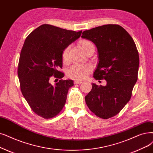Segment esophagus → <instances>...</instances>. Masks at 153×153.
I'll return each mask as SVG.
<instances>
[{"mask_svg": "<svg viewBox=\"0 0 153 153\" xmlns=\"http://www.w3.org/2000/svg\"><path fill=\"white\" fill-rule=\"evenodd\" d=\"M81 83H82V81H79V80H75L74 81V84H80Z\"/></svg>", "mask_w": 153, "mask_h": 153, "instance_id": "34e87169", "label": "esophagus"}]
</instances>
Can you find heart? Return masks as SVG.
I'll return each mask as SVG.
<instances>
[{"mask_svg":"<svg viewBox=\"0 0 153 153\" xmlns=\"http://www.w3.org/2000/svg\"><path fill=\"white\" fill-rule=\"evenodd\" d=\"M80 45L85 52L90 49L94 48L92 42L88 39L81 40L80 41ZM69 48L67 47L62 53V61L65 63L68 62L69 61ZM91 71V67L90 65L76 64L69 68L67 73L68 77L71 79H75V80H82L89 74Z\"/></svg>","mask_w":153,"mask_h":153,"instance_id":"heart-1","label":"heart"}]
</instances>
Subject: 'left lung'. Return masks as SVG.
Listing matches in <instances>:
<instances>
[{
  "label": "left lung",
  "mask_w": 153,
  "mask_h": 153,
  "mask_svg": "<svg viewBox=\"0 0 153 153\" xmlns=\"http://www.w3.org/2000/svg\"><path fill=\"white\" fill-rule=\"evenodd\" d=\"M81 37L97 48L99 61L93 76L107 82L105 86L92 84L85 97L86 104L96 116L109 119L117 114L131 97L139 64L136 45L129 33L117 24L85 30Z\"/></svg>",
  "instance_id": "obj_1"
}]
</instances>
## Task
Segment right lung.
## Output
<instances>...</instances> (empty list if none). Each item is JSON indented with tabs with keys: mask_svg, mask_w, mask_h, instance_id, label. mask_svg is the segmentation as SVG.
<instances>
[{
	"mask_svg": "<svg viewBox=\"0 0 153 153\" xmlns=\"http://www.w3.org/2000/svg\"><path fill=\"white\" fill-rule=\"evenodd\" d=\"M76 32L43 24L26 38L20 54L17 74L20 88L25 100L36 114L44 119L57 116L65 104L73 81L62 80L54 85L51 78L62 79V53L80 37Z\"/></svg>",
	"mask_w": 153,
	"mask_h": 153,
	"instance_id": "1",
	"label": "right lung"
}]
</instances>
